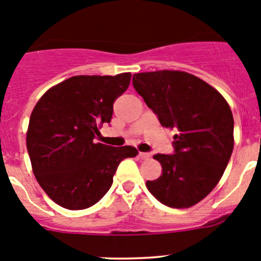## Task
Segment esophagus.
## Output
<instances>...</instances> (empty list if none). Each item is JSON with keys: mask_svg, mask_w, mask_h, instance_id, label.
I'll return each mask as SVG.
<instances>
[{"mask_svg": "<svg viewBox=\"0 0 261 261\" xmlns=\"http://www.w3.org/2000/svg\"><path fill=\"white\" fill-rule=\"evenodd\" d=\"M138 156L140 158V159L145 160V159H149V156H150V155L147 154V152H139V154H138Z\"/></svg>", "mask_w": 261, "mask_h": 261, "instance_id": "34e87169", "label": "esophagus"}]
</instances>
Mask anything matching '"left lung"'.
I'll return each instance as SVG.
<instances>
[{"mask_svg":"<svg viewBox=\"0 0 261 261\" xmlns=\"http://www.w3.org/2000/svg\"><path fill=\"white\" fill-rule=\"evenodd\" d=\"M133 84L160 125L175 131L174 152L154 155L163 174L147 180V189L173 208L198 203L217 186L232 154L230 106L208 83L186 72L138 73Z\"/></svg>","mask_w":261,"mask_h":261,"instance_id":"obj_1","label":"left lung"}]
</instances>
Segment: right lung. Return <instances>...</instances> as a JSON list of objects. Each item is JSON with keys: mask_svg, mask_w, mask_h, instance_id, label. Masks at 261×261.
Instances as JSON below:
<instances>
[{"mask_svg": "<svg viewBox=\"0 0 261 261\" xmlns=\"http://www.w3.org/2000/svg\"><path fill=\"white\" fill-rule=\"evenodd\" d=\"M130 81V73L75 75L50 88L34 107L26 135L29 156L36 180L59 206L96 204L111 188L118 164L138 155L133 146L94 143Z\"/></svg>", "mask_w": 261, "mask_h": 261, "instance_id": "1", "label": "right lung"}]
</instances>
